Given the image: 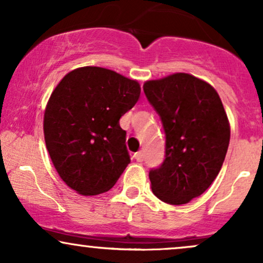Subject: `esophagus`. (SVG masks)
Masks as SVG:
<instances>
[{"mask_svg":"<svg viewBox=\"0 0 263 263\" xmlns=\"http://www.w3.org/2000/svg\"><path fill=\"white\" fill-rule=\"evenodd\" d=\"M135 158H136V161H137V162L143 161V152H142V151H140V152L135 153Z\"/></svg>","mask_w":263,"mask_h":263,"instance_id":"34e87169","label":"esophagus"}]
</instances>
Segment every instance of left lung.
<instances>
[{"label": "left lung", "mask_w": 263, "mask_h": 263, "mask_svg": "<svg viewBox=\"0 0 263 263\" xmlns=\"http://www.w3.org/2000/svg\"><path fill=\"white\" fill-rule=\"evenodd\" d=\"M143 90L165 132L164 161L149 172L152 192L168 204H185L221 170L230 142L228 115L216 90L190 74L148 80Z\"/></svg>", "instance_id": "left-lung-1"}]
</instances>
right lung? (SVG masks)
<instances>
[{"mask_svg": "<svg viewBox=\"0 0 263 263\" xmlns=\"http://www.w3.org/2000/svg\"><path fill=\"white\" fill-rule=\"evenodd\" d=\"M140 84L100 68L71 70L44 111V140L54 168L69 188L98 195L115 185L129 163L120 119L135 106Z\"/></svg>", "mask_w": 263, "mask_h": 263, "instance_id": "right-lung-1", "label": "right lung"}]
</instances>
